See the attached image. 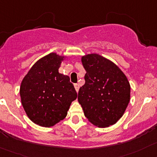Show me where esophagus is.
<instances>
[{
  "mask_svg": "<svg viewBox=\"0 0 157 157\" xmlns=\"http://www.w3.org/2000/svg\"><path fill=\"white\" fill-rule=\"evenodd\" d=\"M74 86H75V89L76 92L78 93V90H79V85L76 83V84L74 85Z\"/></svg>",
  "mask_w": 157,
  "mask_h": 157,
  "instance_id": "34e87169",
  "label": "esophagus"
}]
</instances>
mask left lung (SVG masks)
Segmentation results:
<instances>
[{
  "label": "left lung",
  "instance_id": "1",
  "mask_svg": "<svg viewBox=\"0 0 157 157\" xmlns=\"http://www.w3.org/2000/svg\"><path fill=\"white\" fill-rule=\"evenodd\" d=\"M86 82L78 100L88 121L99 128H107L123 116L130 101L131 86L117 64L98 54L82 57Z\"/></svg>",
  "mask_w": 157,
  "mask_h": 157
}]
</instances>
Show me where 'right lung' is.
<instances>
[{"mask_svg":"<svg viewBox=\"0 0 157 157\" xmlns=\"http://www.w3.org/2000/svg\"><path fill=\"white\" fill-rule=\"evenodd\" d=\"M66 58L50 53L38 60L23 78L19 90L21 105L36 124L55 125L65 118L71 102L77 98L70 78L58 71Z\"/></svg>","mask_w":157,"mask_h":157,"instance_id":"add662e5","label":"right lung"}]
</instances>
